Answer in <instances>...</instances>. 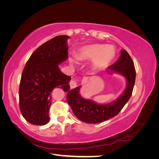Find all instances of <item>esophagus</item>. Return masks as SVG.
Masks as SVG:
<instances>
[{"label":"esophagus","instance_id":"34e87169","mask_svg":"<svg viewBox=\"0 0 159 159\" xmlns=\"http://www.w3.org/2000/svg\"><path fill=\"white\" fill-rule=\"evenodd\" d=\"M78 85V80H71L70 82V86L71 89H74L77 87Z\"/></svg>","mask_w":159,"mask_h":159}]
</instances>
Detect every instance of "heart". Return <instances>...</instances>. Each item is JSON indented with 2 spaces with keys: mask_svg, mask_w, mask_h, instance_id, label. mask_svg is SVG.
<instances>
[{
  "mask_svg": "<svg viewBox=\"0 0 159 159\" xmlns=\"http://www.w3.org/2000/svg\"><path fill=\"white\" fill-rule=\"evenodd\" d=\"M114 57L115 50L111 46L99 44L85 46L79 54V60L93 59V67L97 70L106 68Z\"/></svg>",
  "mask_w": 159,
  "mask_h": 159,
  "instance_id": "heart-1",
  "label": "heart"
}]
</instances>
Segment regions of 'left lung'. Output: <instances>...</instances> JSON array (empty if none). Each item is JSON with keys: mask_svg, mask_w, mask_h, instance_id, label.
Here are the masks:
<instances>
[{"mask_svg": "<svg viewBox=\"0 0 159 159\" xmlns=\"http://www.w3.org/2000/svg\"><path fill=\"white\" fill-rule=\"evenodd\" d=\"M108 69L123 75L127 81L125 90L115 102L99 105L91 100L85 99L80 94V86L68 91L67 102L75 117L81 121L95 124L113 118L121 111L131 98L135 82L136 71L133 61L127 52L121 50L119 58Z\"/></svg>", "mask_w": 159, "mask_h": 159, "instance_id": "1", "label": "left lung"}]
</instances>
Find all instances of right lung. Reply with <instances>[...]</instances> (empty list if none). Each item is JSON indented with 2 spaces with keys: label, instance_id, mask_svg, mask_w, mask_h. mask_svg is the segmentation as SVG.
I'll list each match as a JSON object with an SVG mask.
<instances>
[{
  "label": "right lung",
  "instance_id": "right-lung-1",
  "mask_svg": "<svg viewBox=\"0 0 159 159\" xmlns=\"http://www.w3.org/2000/svg\"><path fill=\"white\" fill-rule=\"evenodd\" d=\"M66 35L57 36L40 46L27 61L19 87V106L28 122L44 125L50 121L51 94L56 87L68 91L71 77L58 64L68 58Z\"/></svg>",
  "mask_w": 159,
  "mask_h": 159
}]
</instances>
